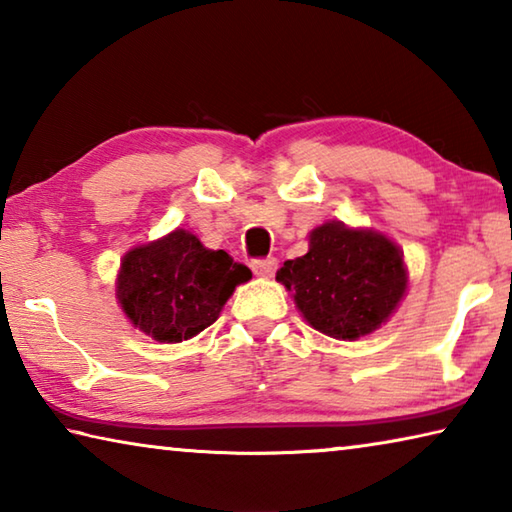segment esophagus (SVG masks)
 Wrapping results in <instances>:
<instances>
[{"instance_id":"esophagus-1","label":"esophagus","mask_w":512,"mask_h":512,"mask_svg":"<svg viewBox=\"0 0 512 512\" xmlns=\"http://www.w3.org/2000/svg\"><path fill=\"white\" fill-rule=\"evenodd\" d=\"M277 268V259L275 257H266V259H255L253 262V273L257 277H273Z\"/></svg>"}]
</instances>
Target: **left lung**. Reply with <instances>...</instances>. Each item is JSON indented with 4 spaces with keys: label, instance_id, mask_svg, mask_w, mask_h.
Listing matches in <instances>:
<instances>
[{
    "label": "left lung",
    "instance_id": "obj_1",
    "mask_svg": "<svg viewBox=\"0 0 512 512\" xmlns=\"http://www.w3.org/2000/svg\"><path fill=\"white\" fill-rule=\"evenodd\" d=\"M275 280L291 291L311 327L339 341L379 329L409 287L400 246L341 221L311 230L307 255L287 259Z\"/></svg>",
    "mask_w": 512,
    "mask_h": 512
}]
</instances>
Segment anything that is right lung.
Instances as JSON below:
<instances>
[{
    "label": "right lung",
    "mask_w": 512,
    "mask_h": 512,
    "mask_svg": "<svg viewBox=\"0 0 512 512\" xmlns=\"http://www.w3.org/2000/svg\"><path fill=\"white\" fill-rule=\"evenodd\" d=\"M250 268L225 250H210L187 230L135 246L121 259L117 300L126 318L160 343H180L219 318Z\"/></svg>",
    "instance_id": "right-lung-1"
}]
</instances>
